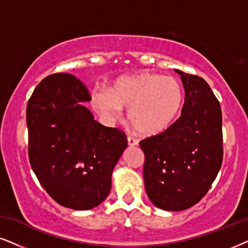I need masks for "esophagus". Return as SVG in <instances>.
<instances>
[{"instance_id":"obj_1","label":"esophagus","mask_w":248,"mask_h":248,"mask_svg":"<svg viewBox=\"0 0 248 248\" xmlns=\"http://www.w3.org/2000/svg\"><path fill=\"white\" fill-rule=\"evenodd\" d=\"M127 142H128V145H129V146H137V145H139V140L133 139V137H128Z\"/></svg>"}]
</instances>
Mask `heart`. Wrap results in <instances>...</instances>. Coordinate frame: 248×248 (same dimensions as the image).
<instances>
[{"label": "heart", "instance_id": "obj_1", "mask_svg": "<svg viewBox=\"0 0 248 248\" xmlns=\"http://www.w3.org/2000/svg\"><path fill=\"white\" fill-rule=\"evenodd\" d=\"M184 103L181 83L174 77L155 73L121 77L108 89L93 93V106L109 122L128 118L140 134L153 136L176 120Z\"/></svg>", "mask_w": 248, "mask_h": 248}]
</instances>
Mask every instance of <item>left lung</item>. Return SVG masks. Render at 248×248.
<instances>
[{
	"label": "left lung",
	"mask_w": 248,
	"mask_h": 248,
	"mask_svg": "<svg viewBox=\"0 0 248 248\" xmlns=\"http://www.w3.org/2000/svg\"><path fill=\"white\" fill-rule=\"evenodd\" d=\"M181 75L186 103L181 117L164 133L140 140L147 197L164 211H184L207 193L223 159L222 111L202 78Z\"/></svg>",
	"instance_id": "1"
}]
</instances>
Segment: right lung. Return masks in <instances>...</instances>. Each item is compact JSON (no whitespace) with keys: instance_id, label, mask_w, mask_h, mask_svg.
<instances>
[{"instance_id":"add662e5","label":"right lung","mask_w":248,"mask_h":248,"mask_svg":"<svg viewBox=\"0 0 248 248\" xmlns=\"http://www.w3.org/2000/svg\"><path fill=\"white\" fill-rule=\"evenodd\" d=\"M87 88L67 73L46 77L26 109L28 156L41 186L55 202L75 211L108 198L112 171L127 147L124 131L93 119Z\"/></svg>"}]
</instances>
